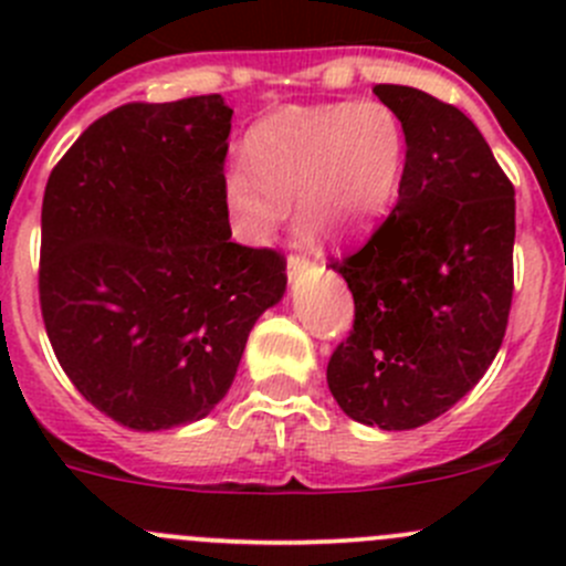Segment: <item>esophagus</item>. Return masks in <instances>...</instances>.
<instances>
[{
  "instance_id": "34e87169",
  "label": "esophagus",
  "mask_w": 566,
  "mask_h": 566,
  "mask_svg": "<svg viewBox=\"0 0 566 566\" xmlns=\"http://www.w3.org/2000/svg\"><path fill=\"white\" fill-rule=\"evenodd\" d=\"M304 268H306V256H301V254H290L287 256V273H290V276L301 273Z\"/></svg>"
}]
</instances>
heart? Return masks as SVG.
<instances>
[{
  "label": "heart",
  "mask_w": 566,
  "mask_h": 566,
  "mask_svg": "<svg viewBox=\"0 0 566 566\" xmlns=\"http://www.w3.org/2000/svg\"><path fill=\"white\" fill-rule=\"evenodd\" d=\"M405 150L402 119L380 101L284 106L249 130L247 161L224 169L227 213L243 241L262 243L295 197L323 235H353L391 205Z\"/></svg>",
  "instance_id": "heart-1"
}]
</instances>
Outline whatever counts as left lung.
I'll list each match as a JSON object with an SVG mask.
<instances>
[{
  "label": "left lung",
  "instance_id": "1",
  "mask_svg": "<svg viewBox=\"0 0 566 566\" xmlns=\"http://www.w3.org/2000/svg\"><path fill=\"white\" fill-rule=\"evenodd\" d=\"M408 139L399 199L361 249L331 260L356 319L328 389L361 424L413 430L479 384L512 306L515 188L476 125L421 90H373Z\"/></svg>",
  "mask_w": 566,
  "mask_h": 566
}]
</instances>
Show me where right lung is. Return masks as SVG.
Segmentation results:
<instances>
[{
	"instance_id": "right-lung-1",
	"label": "right lung",
	"mask_w": 566,
	"mask_h": 566,
	"mask_svg": "<svg viewBox=\"0 0 566 566\" xmlns=\"http://www.w3.org/2000/svg\"><path fill=\"white\" fill-rule=\"evenodd\" d=\"M230 119L221 95L125 104L45 182V334L78 394L130 430L205 419L230 391L256 317L287 287L279 251L230 238Z\"/></svg>"
}]
</instances>
